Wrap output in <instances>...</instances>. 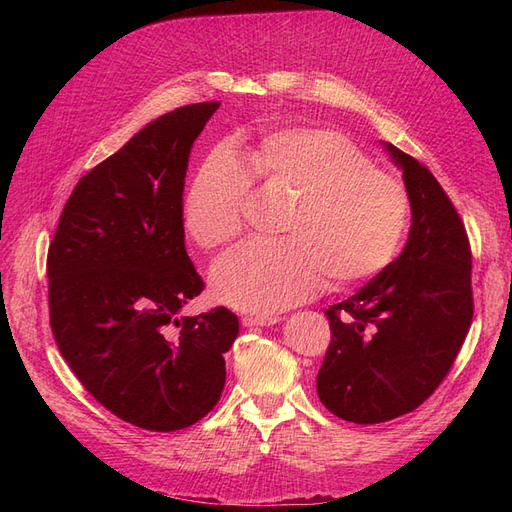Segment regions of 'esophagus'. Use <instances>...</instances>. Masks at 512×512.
<instances>
[{
  "mask_svg": "<svg viewBox=\"0 0 512 512\" xmlns=\"http://www.w3.org/2000/svg\"><path fill=\"white\" fill-rule=\"evenodd\" d=\"M243 327H271V324L280 322V316H260V314H250L241 318Z\"/></svg>",
  "mask_w": 512,
  "mask_h": 512,
  "instance_id": "34e87169",
  "label": "esophagus"
}]
</instances>
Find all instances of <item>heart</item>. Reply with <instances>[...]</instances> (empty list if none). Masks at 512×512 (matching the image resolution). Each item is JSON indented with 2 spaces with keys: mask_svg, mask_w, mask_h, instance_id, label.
<instances>
[{
  "mask_svg": "<svg viewBox=\"0 0 512 512\" xmlns=\"http://www.w3.org/2000/svg\"><path fill=\"white\" fill-rule=\"evenodd\" d=\"M252 179L292 190L284 239H252L218 260L215 299L254 314L292 307L324 286L363 282L391 265L410 218L397 177L371 164L350 136L333 128L284 126L241 149H213L181 200V220L196 245L211 250L245 224Z\"/></svg>",
  "mask_w": 512,
  "mask_h": 512,
  "instance_id": "heart-1",
  "label": "heart"
}]
</instances>
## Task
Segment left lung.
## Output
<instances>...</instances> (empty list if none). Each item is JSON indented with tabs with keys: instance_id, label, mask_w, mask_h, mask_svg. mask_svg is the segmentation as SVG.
<instances>
[{
	"instance_id": "obj_1",
	"label": "left lung",
	"mask_w": 512,
	"mask_h": 512,
	"mask_svg": "<svg viewBox=\"0 0 512 512\" xmlns=\"http://www.w3.org/2000/svg\"><path fill=\"white\" fill-rule=\"evenodd\" d=\"M382 145L404 173L410 235L389 267L324 312L331 344L316 380L322 404L359 425L421 406L451 371L474 314L472 252L451 198L429 168Z\"/></svg>"
}]
</instances>
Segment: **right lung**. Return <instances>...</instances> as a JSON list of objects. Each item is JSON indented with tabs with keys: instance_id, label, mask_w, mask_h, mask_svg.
I'll return each instance as SVG.
<instances>
[{
	"instance_id": "obj_1",
	"label": "right lung",
	"mask_w": 512,
	"mask_h": 512,
	"mask_svg": "<svg viewBox=\"0 0 512 512\" xmlns=\"http://www.w3.org/2000/svg\"><path fill=\"white\" fill-rule=\"evenodd\" d=\"M218 108H175L91 168L46 258L61 356L104 408L149 431L185 429L213 410L239 335L226 307L181 316L205 288L185 252V170Z\"/></svg>"
}]
</instances>
